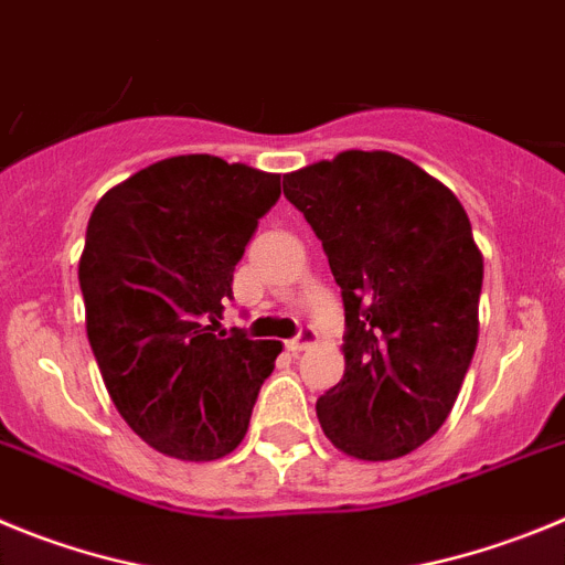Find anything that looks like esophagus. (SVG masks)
I'll return each mask as SVG.
<instances>
[{"mask_svg": "<svg viewBox=\"0 0 565 565\" xmlns=\"http://www.w3.org/2000/svg\"><path fill=\"white\" fill-rule=\"evenodd\" d=\"M315 340H318V334H315V329L312 327H303L301 332H298V338H292V340H287V349L289 352H303V349H309V345L315 343Z\"/></svg>", "mask_w": 565, "mask_h": 565, "instance_id": "obj_1", "label": "esophagus"}]
</instances>
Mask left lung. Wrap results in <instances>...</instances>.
<instances>
[{"label": "left lung", "mask_w": 565, "mask_h": 565, "mask_svg": "<svg viewBox=\"0 0 565 565\" xmlns=\"http://www.w3.org/2000/svg\"><path fill=\"white\" fill-rule=\"evenodd\" d=\"M343 292L345 371L315 411L345 456L391 461L445 425L479 343L484 256L456 194L391 151L284 174Z\"/></svg>", "instance_id": "obj_1"}]
</instances>
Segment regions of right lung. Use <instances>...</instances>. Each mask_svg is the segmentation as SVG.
<instances>
[{"mask_svg": "<svg viewBox=\"0 0 565 565\" xmlns=\"http://www.w3.org/2000/svg\"><path fill=\"white\" fill-rule=\"evenodd\" d=\"M281 174L180 154L109 188L86 225V338L111 403L149 447L216 461L245 439L278 340L220 331L233 267Z\"/></svg>", "mask_w": 565, "mask_h": 565, "instance_id": "right-lung-1", "label": "right lung"}]
</instances>
